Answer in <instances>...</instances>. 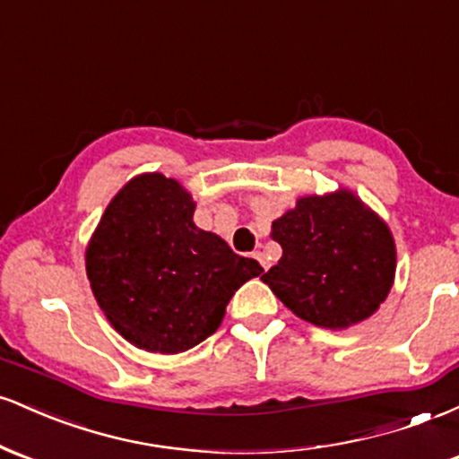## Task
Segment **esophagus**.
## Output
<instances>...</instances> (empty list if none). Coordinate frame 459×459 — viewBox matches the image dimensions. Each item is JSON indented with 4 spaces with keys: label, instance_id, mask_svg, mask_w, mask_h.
<instances>
[{
    "label": "esophagus",
    "instance_id": "34e87169",
    "mask_svg": "<svg viewBox=\"0 0 459 459\" xmlns=\"http://www.w3.org/2000/svg\"><path fill=\"white\" fill-rule=\"evenodd\" d=\"M255 259L261 263V267H263V270H265V272L270 270V259H267V256L263 255V252H255Z\"/></svg>",
    "mask_w": 459,
    "mask_h": 459
}]
</instances>
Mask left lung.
I'll list each match as a JSON object with an SVG mask.
<instances>
[{
    "instance_id": "obj_1",
    "label": "left lung",
    "mask_w": 459,
    "mask_h": 459,
    "mask_svg": "<svg viewBox=\"0 0 459 459\" xmlns=\"http://www.w3.org/2000/svg\"><path fill=\"white\" fill-rule=\"evenodd\" d=\"M282 256L261 281L299 319L347 330L391 293L397 247L391 229L351 189L308 194L272 222Z\"/></svg>"
}]
</instances>
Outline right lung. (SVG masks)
I'll list each match as a JSON object with an SVG mask.
<instances>
[{"instance_id":"1","label":"right lung","mask_w":459,"mask_h":459,"mask_svg":"<svg viewBox=\"0 0 459 459\" xmlns=\"http://www.w3.org/2000/svg\"><path fill=\"white\" fill-rule=\"evenodd\" d=\"M177 178L134 177L109 200L86 246V273L112 328L152 354H181L222 324L226 304L263 267L194 224Z\"/></svg>"}]
</instances>
